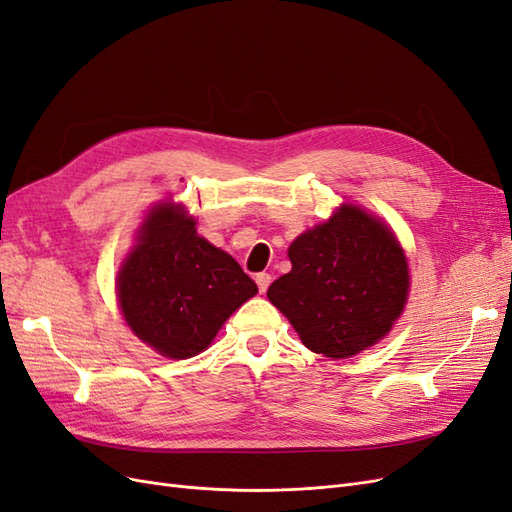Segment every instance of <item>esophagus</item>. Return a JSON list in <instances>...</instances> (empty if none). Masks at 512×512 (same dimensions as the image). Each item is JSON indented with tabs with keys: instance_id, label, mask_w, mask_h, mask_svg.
<instances>
[{
	"instance_id": "34e87169",
	"label": "esophagus",
	"mask_w": 512,
	"mask_h": 512,
	"mask_svg": "<svg viewBox=\"0 0 512 512\" xmlns=\"http://www.w3.org/2000/svg\"><path fill=\"white\" fill-rule=\"evenodd\" d=\"M271 280H273V277H271L269 273H258V275H256V284H258V290H260V292H267V288H269Z\"/></svg>"
}]
</instances>
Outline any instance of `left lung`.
Listing matches in <instances>:
<instances>
[{
	"mask_svg": "<svg viewBox=\"0 0 512 512\" xmlns=\"http://www.w3.org/2000/svg\"><path fill=\"white\" fill-rule=\"evenodd\" d=\"M292 269L267 297L301 342L346 359L391 331L408 299V262L393 232L354 205L303 232L288 250Z\"/></svg>",
	"mask_w": 512,
	"mask_h": 512,
	"instance_id": "1",
	"label": "left lung"
}]
</instances>
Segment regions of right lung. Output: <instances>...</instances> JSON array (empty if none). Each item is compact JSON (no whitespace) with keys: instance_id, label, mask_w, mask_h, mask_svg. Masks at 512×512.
<instances>
[{"instance_id":"right-lung-1","label":"right lung","mask_w":512,"mask_h":512,"mask_svg":"<svg viewBox=\"0 0 512 512\" xmlns=\"http://www.w3.org/2000/svg\"><path fill=\"white\" fill-rule=\"evenodd\" d=\"M194 224L179 205H158L117 277L130 329L168 359L203 352L258 292L239 262L198 237Z\"/></svg>"}]
</instances>
